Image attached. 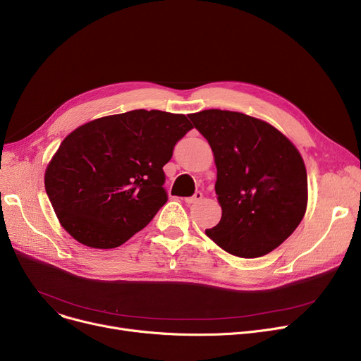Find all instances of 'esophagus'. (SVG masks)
Segmentation results:
<instances>
[{
	"label": "esophagus",
	"instance_id": "1",
	"mask_svg": "<svg viewBox=\"0 0 361 361\" xmlns=\"http://www.w3.org/2000/svg\"><path fill=\"white\" fill-rule=\"evenodd\" d=\"M202 197H203L202 192H196V193H195L193 196H190V197H185V203H188V204H192V203H196V202L202 200Z\"/></svg>",
	"mask_w": 361,
	"mask_h": 361
}]
</instances>
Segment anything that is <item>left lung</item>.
Masks as SVG:
<instances>
[{
  "mask_svg": "<svg viewBox=\"0 0 361 361\" xmlns=\"http://www.w3.org/2000/svg\"><path fill=\"white\" fill-rule=\"evenodd\" d=\"M190 120L211 145L222 216L206 230L238 257L268 255L298 226L307 206V173L295 146L271 124L241 112L204 109Z\"/></svg>",
  "mask_w": 361,
  "mask_h": 361,
  "instance_id": "8db88e82",
  "label": "left lung"
}]
</instances>
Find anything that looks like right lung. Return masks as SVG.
<instances>
[{
  "label": "right lung",
  "mask_w": 361,
  "mask_h": 361,
  "mask_svg": "<svg viewBox=\"0 0 361 361\" xmlns=\"http://www.w3.org/2000/svg\"><path fill=\"white\" fill-rule=\"evenodd\" d=\"M183 114L135 109L93 120L63 140L45 190L64 230L93 249H114L166 203L164 165L192 130Z\"/></svg>",
  "instance_id": "add662e5"
}]
</instances>
